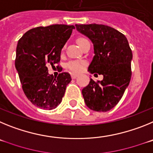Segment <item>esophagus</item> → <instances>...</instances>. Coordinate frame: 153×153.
I'll return each mask as SVG.
<instances>
[{"label":"esophagus","instance_id":"34e87169","mask_svg":"<svg viewBox=\"0 0 153 153\" xmlns=\"http://www.w3.org/2000/svg\"><path fill=\"white\" fill-rule=\"evenodd\" d=\"M78 76L77 74H71V77L73 78V79H75V78H76Z\"/></svg>","mask_w":153,"mask_h":153}]
</instances>
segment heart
Listing matches in <instances>:
<instances>
[{"instance_id": "heart-1", "label": "heart", "mask_w": 153, "mask_h": 153, "mask_svg": "<svg viewBox=\"0 0 153 153\" xmlns=\"http://www.w3.org/2000/svg\"><path fill=\"white\" fill-rule=\"evenodd\" d=\"M87 41H89L85 37H82V36L76 39V42L80 47H83V44ZM85 67H86V63L84 61H80V60H72L67 63V68L70 70L71 72L75 73V74L82 72L84 70Z\"/></svg>"}]
</instances>
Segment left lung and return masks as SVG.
<instances>
[{"label": "left lung", "instance_id": "left-lung-1", "mask_svg": "<svg viewBox=\"0 0 153 153\" xmlns=\"http://www.w3.org/2000/svg\"><path fill=\"white\" fill-rule=\"evenodd\" d=\"M78 31L93 42L94 53L88 70L103 75L97 82L90 79L83 89L86 106L97 112H107L121 100L132 76V53L125 35L103 24H76Z\"/></svg>", "mask_w": 153, "mask_h": 153}]
</instances>
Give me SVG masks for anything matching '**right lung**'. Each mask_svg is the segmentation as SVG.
<instances>
[{
	"mask_svg": "<svg viewBox=\"0 0 153 153\" xmlns=\"http://www.w3.org/2000/svg\"><path fill=\"white\" fill-rule=\"evenodd\" d=\"M74 28L65 24L37 27L18 40L15 67L24 94L37 107L51 110L61 102L71 76L67 72L50 75L47 67H59L61 50Z\"/></svg>",
	"mask_w": 153,
	"mask_h": 153,
	"instance_id": "add662e5",
	"label": "right lung"
}]
</instances>
